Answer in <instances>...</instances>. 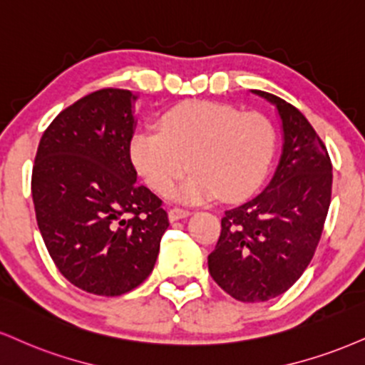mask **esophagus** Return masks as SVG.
<instances>
[{
	"label": "esophagus",
	"instance_id": "1",
	"mask_svg": "<svg viewBox=\"0 0 365 365\" xmlns=\"http://www.w3.org/2000/svg\"><path fill=\"white\" fill-rule=\"evenodd\" d=\"M190 216V212H188V210H183V209H171L170 212H168V219L171 222H175V221H180V219H185V217H188Z\"/></svg>",
	"mask_w": 365,
	"mask_h": 365
}]
</instances>
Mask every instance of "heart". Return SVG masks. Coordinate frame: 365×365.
Returning <instances> with one entry per match:
<instances>
[{
	"mask_svg": "<svg viewBox=\"0 0 365 365\" xmlns=\"http://www.w3.org/2000/svg\"><path fill=\"white\" fill-rule=\"evenodd\" d=\"M275 149L272 122L262 112L209 100L182 102L158 117V130L143 127L129 140L130 163L146 185L168 195L175 190L185 204H200L221 195L247 197L262 183Z\"/></svg>",
	"mask_w": 365,
	"mask_h": 365,
	"instance_id": "obj_1",
	"label": "heart"
}]
</instances>
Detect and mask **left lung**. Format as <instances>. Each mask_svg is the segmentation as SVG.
I'll list each match as a JSON object with an SVG mask.
<instances>
[{
    "label": "left lung",
    "mask_w": 365,
    "mask_h": 365,
    "mask_svg": "<svg viewBox=\"0 0 365 365\" xmlns=\"http://www.w3.org/2000/svg\"><path fill=\"white\" fill-rule=\"evenodd\" d=\"M253 95L274 105L282 127V155L269 185L230 209L209 255V274L243 302L280 296L308 269L331 200V161L306 117L267 91Z\"/></svg>",
    "instance_id": "left-lung-1"
}]
</instances>
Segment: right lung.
Masks as SVG:
<instances>
[{
    "label": "right lung",
    "instance_id": "right-lung-1",
    "mask_svg": "<svg viewBox=\"0 0 365 365\" xmlns=\"http://www.w3.org/2000/svg\"><path fill=\"white\" fill-rule=\"evenodd\" d=\"M129 90L105 88L57 115L38 143L32 197L38 230L61 274L96 296H122L155 269L168 230L161 200L135 182Z\"/></svg>",
    "mask_w": 365,
    "mask_h": 365
}]
</instances>
